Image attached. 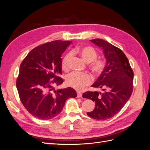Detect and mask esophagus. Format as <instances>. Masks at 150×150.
Wrapping results in <instances>:
<instances>
[{"label": "esophagus", "mask_w": 150, "mask_h": 150, "mask_svg": "<svg viewBox=\"0 0 150 150\" xmlns=\"http://www.w3.org/2000/svg\"><path fill=\"white\" fill-rule=\"evenodd\" d=\"M77 97H78V98L82 97V93H80V92H77Z\"/></svg>", "instance_id": "34e87169"}]
</instances>
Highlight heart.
Instances as JSON below:
<instances>
[{"mask_svg": "<svg viewBox=\"0 0 150 150\" xmlns=\"http://www.w3.org/2000/svg\"><path fill=\"white\" fill-rule=\"evenodd\" d=\"M74 53L78 54L86 62H90L89 67L96 74H100L106 66V62L102 59H97L98 53L93 47L84 46L76 48ZM72 56V53L66 54L62 61L63 69H67L69 61ZM67 84L77 90L82 89L85 86L89 85L92 81V78L87 73L72 72L66 76Z\"/></svg>", "mask_w": 150, "mask_h": 150, "instance_id": "1", "label": "heart"}]
</instances>
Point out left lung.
Here are the masks:
<instances>
[{
    "label": "left lung",
    "mask_w": 150,
    "mask_h": 150,
    "mask_svg": "<svg viewBox=\"0 0 150 150\" xmlns=\"http://www.w3.org/2000/svg\"><path fill=\"white\" fill-rule=\"evenodd\" d=\"M103 50L106 66L92 87L103 92L87 91L83 97L95 103L87 115L97 120L110 119L120 112L128 101L133 89V71L126 55L119 48L101 39L90 40Z\"/></svg>",
    "instance_id": "1"
}]
</instances>
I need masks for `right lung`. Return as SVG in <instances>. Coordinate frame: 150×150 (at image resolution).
I'll return each instance as SVG.
<instances>
[{
	"mask_svg": "<svg viewBox=\"0 0 150 150\" xmlns=\"http://www.w3.org/2000/svg\"><path fill=\"white\" fill-rule=\"evenodd\" d=\"M72 41L54 40L35 47L20 66L16 86L21 101L34 117L49 120L62 110L66 101L76 98L71 88L55 90L64 81L62 74V53Z\"/></svg>",
	"mask_w": 150,
	"mask_h": 150,
	"instance_id": "1",
	"label": "right lung"
}]
</instances>
